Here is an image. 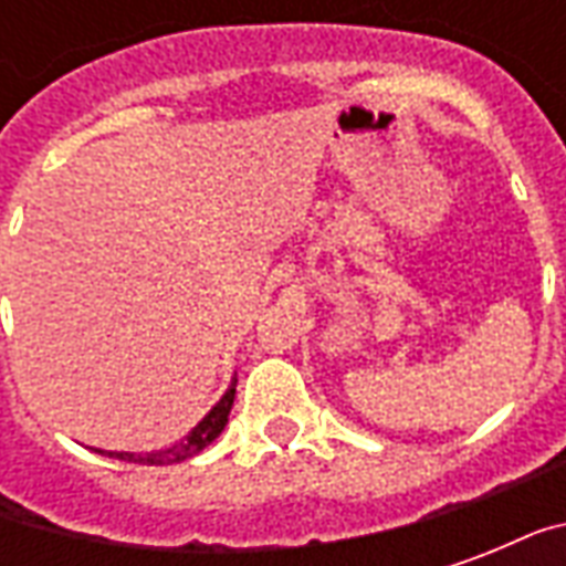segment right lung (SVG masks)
Returning a JSON list of instances; mask_svg holds the SVG:
<instances>
[{
    "mask_svg": "<svg viewBox=\"0 0 566 566\" xmlns=\"http://www.w3.org/2000/svg\"><path fill=\"white\" fill-rule=\"evenodd\" d=\"M235 400V379L230 381V388L223 391V397L218 403L211 406L209 416L202 418L190 433H187L181 442H175L169 449L160 451H150V454H133V451H108V458H120V461L129 463H148V467H166V463H181L187 458H193L199 451L206 449L209 442L221 437L223 424H227V416H230V409H233Z\"/></svg>",
    "mask_w": 566,
    "mask_h": 566,
    "instance_id": "add662e5",
    "label": "right lung"
}]
</instances>
